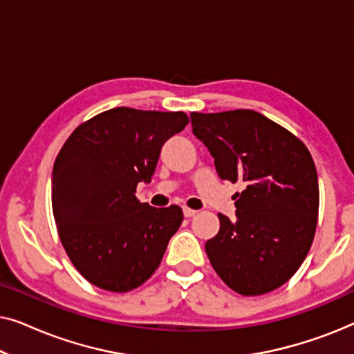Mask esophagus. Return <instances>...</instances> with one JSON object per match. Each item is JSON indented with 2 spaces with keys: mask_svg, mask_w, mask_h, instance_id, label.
I'll return each instance as SVG.
<instances>
[{
  "mask_svg": "<svg viewBox=\"0 0 354 354\" xmlns=\"http://www.w3.org/2000/svg\"><path fill=\"white\" fill-rule=\"evenodd\" d=\"M196 214L195 209H190V207H183V216L185 217H193Z\"/></svg>",
  "mask_w": 354,
  "mask_h": 354,
  "instance_id": "1",
  "label": "esophagus"
}]
</instances>
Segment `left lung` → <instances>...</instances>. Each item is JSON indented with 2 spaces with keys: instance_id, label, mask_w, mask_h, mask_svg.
Returning a JSON list of instances; mask_svg holds the SVG:
<instances>
[{
  "instance_id": "left-lung-1",
  "label": "left lung",
  "mask_w": 354,
  "mask_h": 354,
  "mask_svg": "<svg viewBox=\"0 0 354 354\" xmlns=\"http://www.w3.org/2000/svg\"><path fill=\"white\" fill-rule=\"evenodd\" d=\"M193 135L214 158L222 180L243 182L235 219L205 248L217 275L236 293L263 295L297 272L311 248L319 211L317 172L308 148L251 109L192 113Z\"/></svg>"
}]
</instances>
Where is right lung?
Listing matches in <instances>:
<instances>
[{
    "label": "right lung",
    "instance_id": "right-lung-1",
    "mask_svg": "<svg viewBox=\"0 0 354 354\" xmlns=\"http://www.w3.org/2000/svg\"><path fill=\"white\" fill-rule=\"evenodd\" d=\"M185 113L114 108L77 127L53 167V214L67 256L96 287L130 292L151 277L183 221L178 206L153 207L135 190L149 183L162 145Z\"/></svg>",
    "mask_w": 354,
    "mask_h": 354
}]
</instances>
